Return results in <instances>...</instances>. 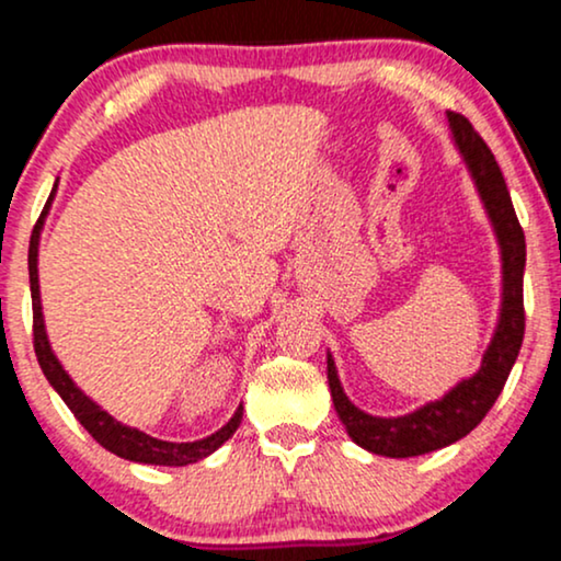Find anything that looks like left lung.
<instances>
[{
	"label": "left lung",
	"instance_id": "1",
	"mask_svg": "<svg viewBox=\"0 0 561 561\" xmlns=\"http://www.w3.org/2000/svg\"><path fill=\"white\" fill-rule=\"evenodd\" d=\"M449 129L455 145L466 158L468 169L479 186L483 205L492 218L496 239L502 247V312L496 324L494 341L483 354L481 369L473 377L462 379L458 387L447 392L442 400L426 403L419 411L398 419H377L345 398L341 379H337L333 356H328V382L333 392V405L341 416L348 437L364 449L385 458H413L426 455L432 449L447 447L471 434L481 419L492 411L500 398L510 369L520 354L525 335V307H523V270H525V233L520 220L515 216L510 190L504 184L500 163L483 137L476 133L473 124L462 114L449 112Z\"/></svg>",
	"mask_w": 561,
	"mask_h": 561
}]
</instances>
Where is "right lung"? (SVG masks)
<instances>
[{"label":"right lung","mask_w":561,"mask_h":561,"mask_svg":"<svg viewBox=\"0 0 561 561\" xmlns=\"http://www.w3.org/2000/svg\"><path fill=\"white\" fill-rule=\"evenodd\" d=\"M46 210H48V203L31 233V247H27V275H31V299H33V348H36L38 364L41 369H44L48 382H51L54 390L59 392L69 411L75 413V419L85 426L90 437L99 442L101 447H106L108 453L119 455L124 460L150 462V466H190V462H197L203 460L205 455L216 453V449L239 428L241 411H244L241 405L237 408V413H233V419L228 421L224 428H218L216 434H210V437L197 439V442H163L140 432V428L124 426L114 416H108V413L101 411V408L80 390V387H75L67 371L61 369L57 356L51 354V345L46 341L44 314H41V296H38V267H36L38 233H41V226H44Z\"/></svg>","instance_id":"1"}]
</instances>
